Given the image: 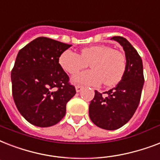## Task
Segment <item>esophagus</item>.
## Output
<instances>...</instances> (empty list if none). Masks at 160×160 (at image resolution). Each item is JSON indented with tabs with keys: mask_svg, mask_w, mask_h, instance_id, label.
Returning a JSON list of instances; mask_svg holds the SVG:
<instances>
[{
	"mask_svg": "<svg viewBox=\"0 0 160 160\" xmlns=\"http://www.w3.org/2000/svg\"><path fill=\"white\" fill-rule=\"evenodd\" d=\"M82 89V86H80V85H77V86H76L77 92H81Z\"/></svg>",
	"mask_w": 160,
	"mask_h": 160,
	"instance_id": "34e87169",
	"label": "esophagus"
}]
</instances>
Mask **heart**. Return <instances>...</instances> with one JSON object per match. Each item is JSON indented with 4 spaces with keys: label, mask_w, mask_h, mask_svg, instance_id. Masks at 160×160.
<instances>
[{
    "label": "heart",
    "mask_w": 160,
    "mask_h": 160,
    "mask_svg": "<svg viewBox=\"0 0 160 160\" xmlns=\"http://www.w3.org/2000/svg\"><path fill=\"white\" fill-rule=\"evenodd\" d=\"M90 62L92 70L72 78L77 83L96 86L102 82L106 87L115 86L121 81L126 70V58L122 52L107 45L92 46L83 48L80 55L66 50L59 58V63L68 73H78Z\"/></svg>",
    "instance_id": "b5f03b06"
}]
</instances>
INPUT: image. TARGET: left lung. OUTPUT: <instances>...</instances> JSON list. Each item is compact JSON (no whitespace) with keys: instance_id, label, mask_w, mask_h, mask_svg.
<instances>
[{"instance_id":"obj_1","label":"left lung","mask_w":160,"mask_h":160,"mask_svg":"<svg viewBox=\"0 0 160 160\" xmlns=\"http://www.w3.org/2000/svg\"><path fill=\"white\" fill-rule=\"evenodd\" d=\"M119 43L125 52L126 70L121 81L105 92L95 90L89 105V117L98 127L115 130L127 123L134 114L143 89V62L130 42L122 37L111 38Z\"/></svg>"}]
</instances>
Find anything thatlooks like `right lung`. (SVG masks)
Listing matches in <instances>:
<instances>
[{
  "label": "right lung",
  "instance_id": "right-lung-1",
  "mask_svg": "<svg viewBox=\"0 0 160 160\" xmlns=\"http://www.w3.org/2000/svg\"><path fill=\"white\" fill-rule=\"evenodd\" d=\"M72 45L41 38L19 51L12 70V95L17 109L38 127H50L66 114L67 102L76 94L59 58Z\"/></svg>",
  "mask_w": 160,
  "mask_h": 160
}]
</instances>
